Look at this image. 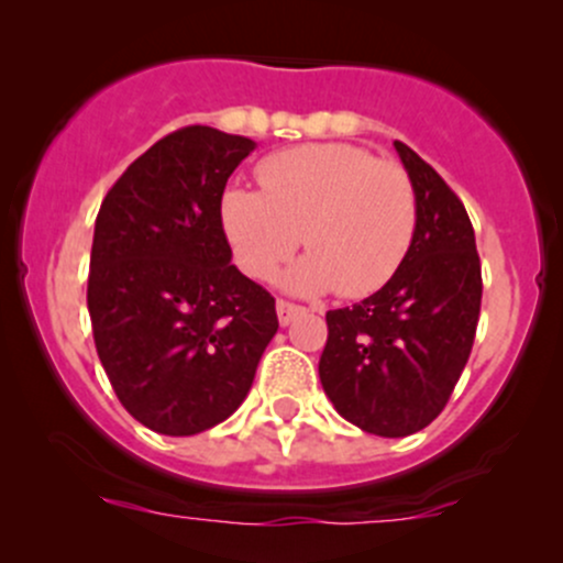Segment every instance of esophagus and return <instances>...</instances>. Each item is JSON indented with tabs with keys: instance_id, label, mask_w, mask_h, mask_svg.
Listing matches in <instances>:
<instances>
[{
	"instance_id": "1",
	"label": "esophagus",
	"mask_w": 563,
	"mask_h": 563,
	"mask_svg": "<svg viewBox=\"0 0 563 563\" xmlns=\"http://www.w3.org/2000/svg\"><path fill=\"white\" fill-rule=\"evenodd\" d=\"M302 313H305V308H299V305L286 302V299H277V321H280V327H288L294 318L302 316Z\"/></svg>"
}]
</instances>
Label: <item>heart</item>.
<instances>
[{
	"label": "heart",
	"mask_w": 563,
	"mask_h": 563,
	"mask_svg": "<svg viewBox=\"0 0 563 563\" xmlns=\"http://www.w3.org/2000/svg\"><path fill=\"white\" fill-rule=\"evenodd\" d=\"M261 190L231 187L220 220L245 275L264 280L291 250L310 253L280 272L288 291L367 297L389 280L417 231L411 176L362 146L308 144L258 166Z\"/></svg>",
	"instance_id": "b5f03b06"
}]
</instances>
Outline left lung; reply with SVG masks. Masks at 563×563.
I'll list each match as a JSON object with an SVG mask.
<instances>
[{
    "label": "left lung",
    "mask_w": 563,
    "mask_h": 563,
    "mask_svg": "<svg viewBox=\"0 0 563 563\" xmlns=\"http://www.w3.org/2000/svg\"><path fill=\"white\" fill-rule=\"evenodd\" d=\"M417 192V231L387 286L329 310L318 376L332 406L365 433L402 439L450 400L474 345L482 266L460 198L411 146L395 141Z\"/></svg>",
    "instance_id": "1"
}]
</instances>
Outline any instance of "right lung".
Listing matches in <instances>:
<instances>
[{"instance_id": "add662e5", "label": "right lung", "mask_w": 563, "mask_h": 563, "mask_svg": "<svg viewBox=\"0 0 563 563\" xmlns=\"http://www.w3.org/2000/svg\"><path fill=\"white\" fill-rule=\"evenodd\" d=\"M255 150L190 124L108 190L95 220L87 305L119 402L144 428L196 435L229 419L277 332L275 299L231 264L220 201Z\"/></svg>"}]
</instances>
